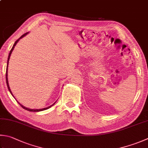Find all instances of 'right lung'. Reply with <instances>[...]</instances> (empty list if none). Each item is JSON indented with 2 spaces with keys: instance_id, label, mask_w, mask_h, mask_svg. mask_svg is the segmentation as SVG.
Instances as JSON below:
<instances>
[{
  "instance_id": "right-lung-1",
  "label": "right lung",
  "mask_w": 148,
  "mask_h": 148,
  "mask_svg": "<svg viewBox=\"0 0 148 148\" xmlns=\"http://www.w3.org/2000/svg\"><path fill=\"white\" fill-rule=\"evenodd\" d=\"M29 33V32H27V33H24V35H22L21 37L18 38V40H16V41H15V42L14 43V44H13V47H12V49L10 50V53H9V55H8V62H7V67H6V73H5V80H6V84H7V86H8V90L10 91V93L12 95H13V94H12V91H11V90H10V86H9V83H8V64H9V60H10V56H11V55H12V51H13V49H14V48H15V46H16V43L18 42L19 41V40L21 39V38H23L24 37H25V36H26L27 34H28ZM18 102V101H17ZM55 102H54L53 104L52 105H51V106H48V107H47V108H42V109H30V108H26L25 106H22V104H21L20 103H19L18 102V103L19 104H20L21 106V107L22 108H23L24 109H25V110H27V111H33V112H37V111H44V110H48V109H49V108H51V106H53L55 104Z\"/></svg>"
}]
</instances>
